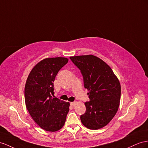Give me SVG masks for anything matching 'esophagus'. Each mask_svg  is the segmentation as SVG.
<instances>
[{
	"instance_id": "1",
	"label": "esophagus",
	"mask_w": 148,
	"mask_h": 148,
	"mask_svg": "<svg viewBox=\"0 0 148 148\" xmlns=\"http://www.w3.org/2000/svg\"><path fill=\"white\" fill-rule=\"evenodd\" d=\"M75 104V102H72V103H71V106H74Z\"/></svg>"
}]
</instances>
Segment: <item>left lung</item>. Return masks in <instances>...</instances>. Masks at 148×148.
<instances>
[{"mask_svg": "<svg viewBox=\"0 0 148 148\" xmlns=\"http://www.w3.org/2000/svg\"><path fill=\"white\" fill-rule=\"evenodd\" d=\"M80 70L84 86L88 89L89 101L85 103L86 110L81 116L84 126L98 130L110 122L118 109L121 85L111 68L103 60L93 55L71 57Z\"/></svg>", "mask_w": 148, "mask_h": 148, "instance_id": "1", "label": "left lung"}]
</instances>
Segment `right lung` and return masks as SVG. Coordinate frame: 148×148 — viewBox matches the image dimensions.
Here are the masks:
<instances>
[{"label": "right lung", "instance_id": "obj_1", "mask_svg": "<svg viewBox=\"0 0 148 148\" xmlns=\"http://www.w3.org/2000/svg\"><path fill=\"white\" fill-rule=\"evenodd\" d=\"M68 62L64 58L41 60L30 73L25 83L26 108L34 121L43 130L54 132L61 129L69 111V103L54 97V81Z\"/></svg>", "mask_w": 148, "mask_h": 148}]
</instances>
